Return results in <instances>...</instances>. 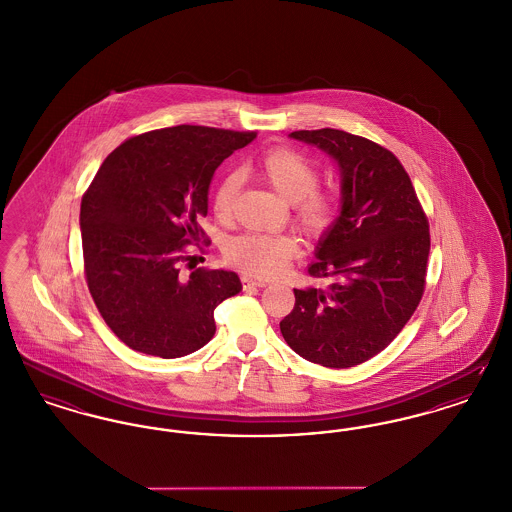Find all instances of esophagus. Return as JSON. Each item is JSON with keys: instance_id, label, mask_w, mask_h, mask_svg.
I'll list each match as a JSON object with an SVG mask.
<instances>
[{"instance_id": "1", "label": "esophagus", "mask_w": 512, "mask_h": 512, "mask_svg": "<svg viewBox=\"0 0 512 512\" xmlns=\"http://www.w3.org/2000/svg\"><path fill=\"white\" fill-rule=\"evenodd\" d=\"M242 284H244L245 290H249V288H265L267 280H257L253 276H242Z\"/></svg>"}]
</instances>
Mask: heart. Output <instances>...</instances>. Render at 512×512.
I'll return each instance as SVG.
<instances>
[{
	"instance_id": "1",
	"label": "heart",
	"mask_w": 512,
	"mask_h": 512,
	"mask_svg": "<svg viewBox=\"0 0 512 512\" xmlns=\"http://www.w3.org/2000/svg\"><path fill=\"white\" fill-rule=\"evenodd\" d=\"M253 172L286 203H292L293 222L307 236L324 234L338 215V195L318 190L317 165L292 147H274L253 167ZM242 180L238 172H228L213 195V209L219 220L232 219L234 203ZM297 240L290 234L245 232L234 236L224 255L228 263L245 274L268 278L288 267L297 255Z\"/></svg>"
}]
</instances>
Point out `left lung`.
Listing matches in <instances>:
<instances>
[{
  "instance_id": "8db88e82",
  "label": "left lung",
  "mask_w": 512,
  "mask_h": 512,
  "mask_svg": "<svg viewBox=\"0 0 512 512\" xmlns=\"http://www.w3.org/2000/svg\"><path fill=\"white\" fill-rule=\"evenodd\" d=\"M290 138L338 163L341 211L309 267L311 276L332 278V284L293 290L295 307L280 332L311 363L361 365L395 340L422 299L428 219L390 149L336 128L297 130Z\"/></svg>"
}]
</instances>
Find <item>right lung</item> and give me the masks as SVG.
Segmentation results:
<instances>
[{
  "instance_id": "1",
  "label": "right lung",
  "mask_w": 512,
  "mask_h": 512,
  "mask_svg": "<svg viewBox=\"0 0 512 512\" xmlns=\"http://www.w3.org/2000/svg\"><path fill=\"white\" fill-rule=\"evenodd\" d=\"M255 132L180 124L134 136L99 167L80 205L84 274L99 315L130 349L176 359L215 336V309L242 290L232 270L195 268L209 186Z\"/></svg>"
}]
</instances>
